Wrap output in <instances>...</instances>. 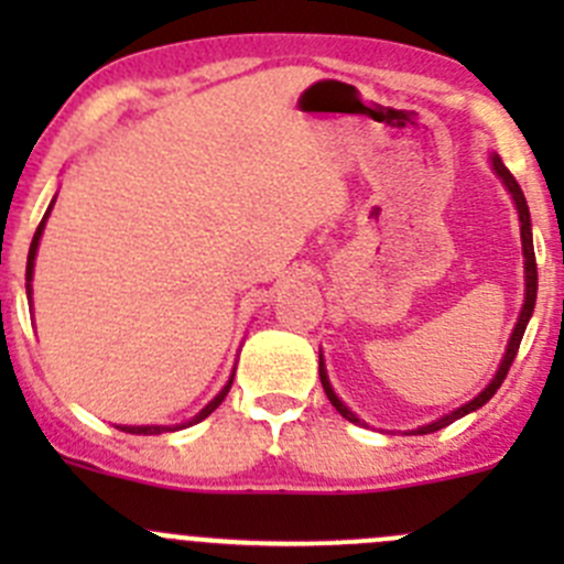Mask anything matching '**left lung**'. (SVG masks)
<instances>
[{
    "mask_svg": "<svg viewBox=\"0 0 564 564\" xmlns=\"http://www.w3.org/2000/svg\"><path fill=\"white\" fill-rule=\"evenodd\" d=\"M491 169H494V174H497L499 180L505 182V187H508V193H510V196H513L516 209H519V224H521V250H524V305H521L519 322H516L513 333H510L508 349H505V357H502V362H499V368H497V373H494L491 382H488L486 388H482L480 392H477V395L471 398V401H466L464 406L453 409L451 414H442L440 420H434V423H429V425H420L417 431H409V434H434V431H440V429H445V425H451L453 420L464 417V414L475 412V409H480L482 403L491 401L494 392H497L499 388H502L505 377H508L510 366H513L516 351H519L521 338H524V329H527L529 318H532L534 300H538V264H534L532 224H529V207H527V198H524V193H521V187H519V182H516V176L510 174V172H508V166H505V163H502V158H499V155H491ZM318 379H322V388H324V392H327L329 403H333V406L338 409L340 417H346V420H349V423H355V425H366V423H362L360 417H357L355 412H351L349 406H346L344 401H340L338 395H335L333 384H329V377H327V368H324L322 355H318Z\"/></svg>",
    "mask_w": 564,
    "mask_h": 564,
    "instance_id": "left-lung-1",
    "label": "left lung"
}]
</instances>
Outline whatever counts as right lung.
Wrapping results in <instances>:
<instances>
[{"instance_id": "right-lung-1", "label": "right lung", "mask_w": 564, "mask_h": 564, "mask_svg": "<svg viewBox=\"0 0 564 564\" xmlns=\"http://www.w3.org/2000/svg\"><path fill=\"white\" fill-rule=\"evenodd\" d=\"M54 202H56V196L51 198V204H48V209H45L43 220H40V226H37L35 237H32L30 256H26V297H30V300H32V275H35V256H37V246H40V237H43L45 220H48L51 209H54ZM231 382H235V373H231V379H229V382H226V388L220 390L218 395H215L213 401H209L207 406L202 409V412H198V414H193V417L187 420V423H180V425H117V429H119V431H124V434H144V436H152V434H163V431H180V429H187V425H196V423H202V420H204V417H209V414H213L215 409L220 406V401H224V398L229 395V390H231Z\"/></svg>"}]
</instances>
